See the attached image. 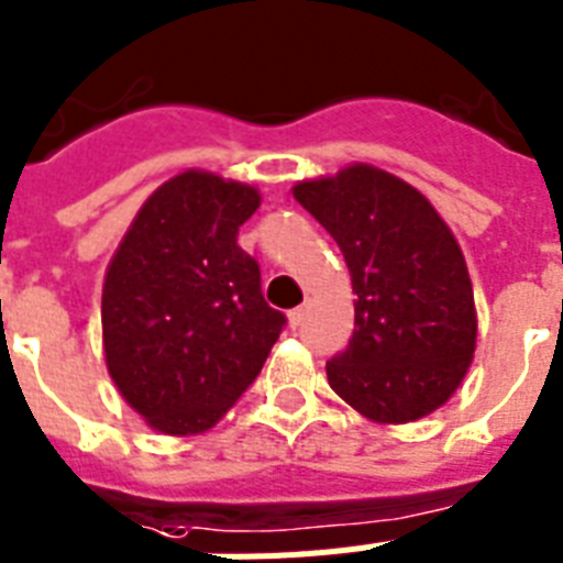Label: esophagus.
<instances>
[{
  "mask_svg": "<svg viewBox=\"0 0 563 563\" xmlns=\"http://www.w3.org/2000/svg\"><path fill=\"white\" fill-rule=\"evenodd\" d=\"M305 316H308V305H299V308H292L290 313H287V322H290V328H299V324L305 322Z\"/></svg>",
  "mask_w": 563,
  "mask_h": 563,
  "instance_id": "esophagus-1",
  "label": "esophagus"
}]
</instances>
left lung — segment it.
<instances>
[{
	"instance_id": "8db88e82",
	"label": "left lung",
	"mask_w": 563,
	"mask_h": 563,
	"mask_svg": "<svg viewBox=\"0 0 563 563\" xmlns=\"http://www.w3.org/2000/svg\"><path fill=\"white\" fill-rule=\"evenodd\" d=\"M292 198L331 232L354 287V336L328 383L371 422L449 402L475 360L477 310L454 232L420 189L371 164L299 180Z\"/></svg>"
}]
</instances>
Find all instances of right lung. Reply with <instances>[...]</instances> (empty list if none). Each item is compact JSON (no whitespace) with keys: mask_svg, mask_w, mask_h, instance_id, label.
Masks as SVG:
<instances>
[{"mask_svg":"<svg viewBox=\"0 0 563 563\" xmlns=\"http://www.w3.org/2000/svg\"><path fill=\"white\" fill-rule=\"evenodd\" d=\"M258 189L187 169L148 195L103 282V354L148 429L203 434L262 371L285 316L262 296L239 227Z\"/></svg>","mask_w":563,"mask_h":563,"instance_id":"right-lung-1","label":"right lung"}]
</instances>
